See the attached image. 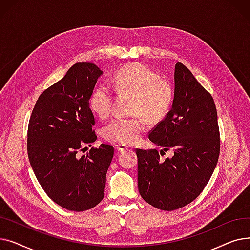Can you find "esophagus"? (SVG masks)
Segmentation results:
<instances>
[{
	"instance_id": "1",
	"label": "esophagus",
	"mask_w": 250,
	"mask_h": 250,
	"mask_svg": "<svg viewBox=\"0 0 250 250\" xmlns=\"http://www.w3.org/2000/svg\"><path fill=\"white\" fill-rule=\"evenodd\" d=\"M115 150L116 151H120V152H124V151L128 150V147H126L125 145H122V144H116V145H115Z\"/></svg>"
}]
</instances>
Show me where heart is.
Masks as SVG:
<instances>
[{"mask_svg": "<svg viewBox=\"0 0 250 250\" xmlns=\"http://www.w3.org/2000/svg\"><path fill=\"white\" fill-rule=\"evenodd\" d=\"M111 85L120 93L133 95L130 116H115L104 126L103 138L122 145L136 143L150 124L163 121L172 106L174 89L166 79L141 62L128 63L118 70ZM113 91L108 84L97 85L90 95V106L100 117H107L112 109Z\"/></svg>", "mask_w": 250, "mask_h": 250, "instance_id": "obj_1", "label": "heart"}]
</instances>
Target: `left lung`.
Returning <instances> with one entry per match:
<instances>
[{
    "mask_svg": "<svg viewBox=\"0 0 250 250\" xmlns=\"http://www.w3.org/2000/svg\"><path fill=\"white\" fill-rule=\"evenodd\" d=\"M172 108L149 133V139L172 150L162 160L156 149H137L138 188L144 201L174 211L202 193L220 155V130L212 95L181 62L175 64ZM163 151H161L162 156Z\"/></svg>",
    "mask_w": 250,
    "mask_h": 250,
    "instance_id": "left-lung-1",
    "label": "left lung"
}]
</instances>
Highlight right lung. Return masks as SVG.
<instances>
[{"mask_svg": "<svg viewBox=\"0 0 250 250\" xmlns=\"http://www.w3.org/2000/svg\"><path fill=\"white\" fill-rule=\"evenodd\" d=\"M102 71L77 62L38 97L28 124L27 153L34 174L48 198L73 212L97 206L104 196L114 149L97 139L90 95Z\"/></svg>", "mask_w": 250, "mask_h": 250, "instance_id": "add662e5", "label": "right lung"}]
</instances>
